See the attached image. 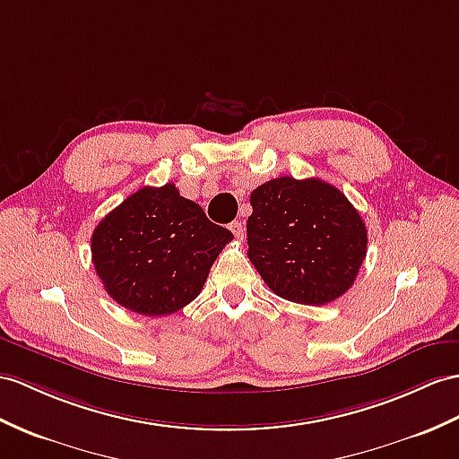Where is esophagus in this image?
Returning <instances> with one entry per match:
<instances>
[{"label": "esophagus", "mask_w": 459, "mask_h": 459, "mask_svg": "<svg viewBox=\"0 0 459 459\" xmlns=\"http://www.w3.org/2000/svg\"><path fill=\"white\" fill-rule=\"evenodd\" d=\"M230 230H231V233L233 236H236V239H243V223L241 221H231L230 223Z\"/></svg>", "instance_id": "obj_1"}]
</instances>
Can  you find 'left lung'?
Wrapping results in <instances>:
<instances>
[{
    "instance_id": "1",
    "label": "left lung",
    "mask_w": 459,
    "mask_h": 459,
    "mask_svg": "<svg viewBox=\"0 0 459 459\" xmlns=\"http://www.w3.org/2000/svg\"><path fill=\"white\" fill-rule=\"evenodd\" d=\"M249 261L276 296L325 306L354 284L368 231L337 186L278 177L251 193Z\"/></svg>"
}]
</instances>
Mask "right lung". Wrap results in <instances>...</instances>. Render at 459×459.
Instances as JSON below:
<instances>
[{
	"instance_id": "add662e5",
	"label": "right lung",
	"mask_w": 459,
	"mask_h": 459,
	"mask_svg": "<svg viewBox=\"0 0 459 459\" xmlns=\"http://www.w3.org/2000/svg\"><path fill=\"white\" fill-rule=\"evenodd\" d=\"M233 239L173 183L143 186L99 221L91 256L107 294L134 314H175L200 294Z\"/></svg>"
}]
</instances>
